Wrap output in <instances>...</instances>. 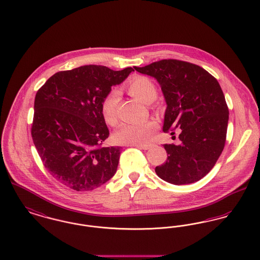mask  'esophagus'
Here are the masks:
<instances>
[{
  "label": "esophagus",
  "mask_w": 260,
  "mask_h": 260,
  "mask_svg": "<svg viewBox=\"0 0 260 260\" xmlns=\"http://www.w3.org/2000/svg\"><path fill=\"white\" fill-rule=\"evenodd\" d=\"M131 146H134V147H136L138 149H142V150H149L150 149L152 146L151 145H131Z\"/></svg>",
  "instance_id": "1"
}]
</instances>
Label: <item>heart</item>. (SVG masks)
<instances>
[{
	"instance_id": "obj_1",
	"label": "heart",
	"mask_w": 260,
	"mask_h": 260,
	"mask_svg": "<svg viewBox=\"0 0 260 260\" xmlns=\"http://www.w3.org/2000/svg\"><path fill=\"white\" fill-rule=\"evenodd\" d=\"M128 93L145 105H150L157 96V89L150 78L142 75L135 76L127 84ZM119 92L112 90L102 101L101 111L105 121L110 126L117 124V107ZM156 129V123L147 121L143 123L122 124L114 133V140L121 145H144L150 141Z\"/></svg>"
}]
</instances>
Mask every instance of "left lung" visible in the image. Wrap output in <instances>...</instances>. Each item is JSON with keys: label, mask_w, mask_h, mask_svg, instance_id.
I'll list each match as a JSON object with an SVG mask.
<instances>
[{"label": "left lung", "mask_w": 260, "mask_h": 260, "mask_svg": "<svg viewBox=\"0 0 260 260\" xmlns=\"http://www.w3.org/2000/svg\"><path fill=\"white\" fill-rule=\"evenodd\" d=\"M134 69L154 77L161 87L167 105L164 132L181 129V144L164 145L168 157L155 173L174 185L201 180L215 165L226 142L229 110L218 81L203 68L178 59Z\"/></svg>", "instance_id": "obj_1"}]
</instances>
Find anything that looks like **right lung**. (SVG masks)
<instances>
[{
    "label": "right lung",
    "instance_id": "right-lung-1",
    "mask_svg": "<svg viewBox=\"0 0 260 260\" xmlns=\"http://www.w3.org/2000/svg\"><path fill=\"white\" fill-rule=\"evenodd\" d=\"M132 71L84 66L56 72L38 90L33 143L50 174L70 189L92 191L115 174L121 147H102L110 131L101 105Z\"/></svg>",
    "mask_w": 260,
    "mask_h": 260
}]
</instances>
